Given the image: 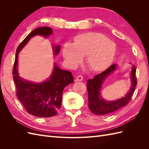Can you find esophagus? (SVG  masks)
<instances>
[{
  "instance_id": "1",
  "label": "esophagus",
  "mask_w": 149,
  "mask_h": 149,
  "mask_svg": "<svg viewBox=\"0 0 149 149\" xmlns=\"http://www.w3.org/2000/svg\"><path fill=\"white\" fill-rule=\"evenodd\" d=\"M76 80L77 81H81L83 80V77L82 76H81V75L77 76L76 77Z\"/></svg>"
}]
</instances>
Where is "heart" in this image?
<instances>
[{
  "mask_svg": "<svg viewBox=\"0 0 149 149\" xmlns=\"http://www.w3.org/2000/svg\"><path fill=\"white\" fill-rule=\"evenodd\" d=\"M114 42L104 35L94 32H86L76 35L73 44L66 43L62 54L67 64L76 67L86 56V65L94 72H101L110 66L116 55Z\"/></svg>",
  "mask_w": 149,
  "mask_h": 149,
  "instance_id": "1",
  "label": "heart"
}]
</instances>
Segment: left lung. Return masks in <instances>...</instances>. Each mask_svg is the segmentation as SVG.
Returning <instances> with one entry per match:
<instances>
[{
    "instance_id": "left-lung-1",
    "label": "left lung",
    "mask_w": 149,
    "mask_h": 149,
    "mask_svg": "<svg viewBox=\"0 0 149 149\" xmlns=\"http://www.w3.org/2000/svg\"><path fill=\"white\" fill-rule=\"evenodd\" d=\"M117 68V64L112 65L108 68L102 72L101 73L96 75L94 78L87 81V89L88 92L89 108L93 114L96 115H105L111 113L120 108L125 106L130 101L132 94L137 85V78L136 76V67L132 65L130 72V81L131 86L129 91L126 93L124 97L114 101H108L103 99L101 96V88L104 81L114 72Z\"/></svg>"
}]
</instances>
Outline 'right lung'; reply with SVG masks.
I'll list each match as a JSON object with an SVG mask.
<instances>
[{"label":"right lung","mask_w":149,"mask_h":149,"mask_svg":"<svg viewBox=\"0 0 149 149\" xmlns=\"http://www.w3.org/2000/svg\"><path fill=\"white\" fill-rule=\"evenodd\" d=\"M53 33L48 26L39 27L30 32L18 47L13 77L17 88V96L29 114L38 118H49L57 114L61 102L63 91L66 86L73 83L70 71L60 69L56 63L50 77L41 83H35L21 78L17 70L18 55L29 40L36 35L48 38ZM54 55L60 53V45H53Z\"/></svg>","instance_id":"right-lung-1"}]
</instances>
